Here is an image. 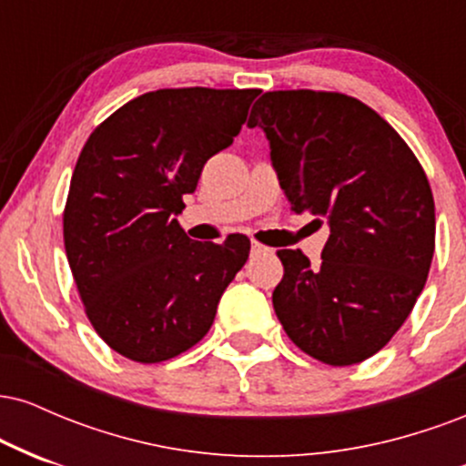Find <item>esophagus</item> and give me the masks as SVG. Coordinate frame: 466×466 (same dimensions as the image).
Segmentation results:
<instances>
[{"label": "esophagus", "mask_w": 466, "mask_h": 466, "mask_svg": "<svg viewBox=\"0 0 466 466\" xmlns=\"http://www.w3.org/2000/svg\"><path fill=\"white\" fill-rule=\"evenodd\" d=\"M269 248H265V245H260L258 240H251V254H263Z\"/></svg>", "instance_id": "esophagus-1"}]
</instances>
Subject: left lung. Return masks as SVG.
<instances>
[{
  "label": "left lung",
  "mask_w": 466,
  "mask_h": 466,
  "mask_svg": "<svg viewBox=\"0 0 466 466\" xmlns=\"http://www.w3.org/2000/svg\"><path fill=\"white\" fill-rule=\"evenodd\" d=\"M249 129L296 215L330 228L322 260L280 249L274 309L298 349L329 366L360 363L392 339L425 287L436 215L419 159L377 111L333 92H267Z\"/></svg>",
  "instance_id": "1"
}]
</instances>
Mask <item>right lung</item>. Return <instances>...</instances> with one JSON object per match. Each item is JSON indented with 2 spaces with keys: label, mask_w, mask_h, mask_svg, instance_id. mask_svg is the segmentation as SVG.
Returning a JSON list of instances; mask_svg holds the SVG:
<instances>
[{
  "label": "right lung",
  "mask_w": 466,
  "mask_h": 466,
  "mask_svg": "<svg viewBox=\"0 0 466 466\" xmlns=\"http://www.w3.org/2000/svg\"><path fill=\"white\" fill-rule=\"evenodd\" d=\"M258 89H157L111 114L85 142L63 238L89 322L122 357L159 363L215 322L249 238L186 237L177 215L203 164L238 136Z\"/></svg>",
  "instance_id": "1"
}]
</instances>
